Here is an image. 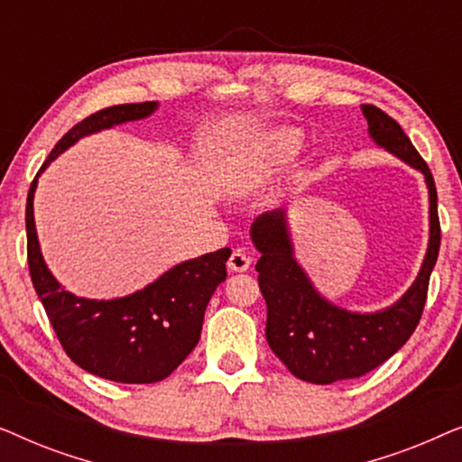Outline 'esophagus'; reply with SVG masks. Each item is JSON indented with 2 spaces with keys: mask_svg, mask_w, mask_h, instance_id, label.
Returning a JSON list of instances; mask_svg holds the SVG:
<instances>
[{
  "mask_svg": "<svg viewBox=\"0 0 462 462\" xmlns=\"http://www.w3.org/2000/svg\"><path fill=\"white\" fill-rule=\"evenodd\" d=\"M252 264V258L250 254H245L244 250H236L229 258V263H226V267L231 271H236V273H244V271H248Z\"/></svg>",
  "mask_w": 462,
  "mask_h": 462,
  "instance_id": "1",
  "label": "esophagus"
}]
</instances>
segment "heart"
<instances>
[{
	"instance_id": "1",
	"label": "heart",
	"mask_w": 462,
	"mask_h": 462,
	"mask_svg": "<svg viewBox=\"0 0 462 462\" xmlns=\"http://www.w3.org/2000/svg\"><path fill=\"white\" fill-rule=\"evenodd\" d=\"M302 149L300 130L273 128L258 134L254 141L244 144L220 168V180L231 191H250L271 176L282 172L296 160Z\"/></svg>"
}]
</instances>
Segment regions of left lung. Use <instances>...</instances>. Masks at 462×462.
Wrapping results in <instances>:
<instances>
[{
    "label": "left lung",
    "instance_id": "1",
    "mask_svg": "<svg viewBox=\"0 0 462 462\" xmlns=\"http://www.w3.org/2000/svg\"><path fill=\"white\" fill-rule=\"evenodd\" d=\"M362 111L372 141L419 170L429 189L427 254L406 294L381 311H346L315 290L294 258L286 210L264 212L250 226L252 242L261 252L256 271L267 302V343L296 378L315 384L364 376L406 345L419 326L439 254L438 191L431 170L393 117L374 105H362Z\"/></svg>",
    "mask_w": 462,
    "mask_h": 462
}]
</instances>
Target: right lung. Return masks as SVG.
Here are the masks:
<instances>
[{
  "mask_svg": "<svg viewBox=\"0 0 462 462\" xmlns=\"http://www.w3.org/2000/svg\"><path fill=\"white\" fill-rule=\"evenodd\" d=\"M157 103L116 105L75 124L56 143L27 195V258L37 296L62 349L79 368L116 383L147 384L172 374L198 345L208 302L226 277L231 250L174 264L134 294L94 300L67 292L50 273L37 242L33 195L40 174L79 138L149 117Z\"/></svg>",
  "mask_w": 462,
  "mask_h": 462,
  "instance_id": "obj_1",
  "label": "right lung"
}]
</instances>
